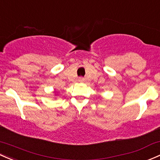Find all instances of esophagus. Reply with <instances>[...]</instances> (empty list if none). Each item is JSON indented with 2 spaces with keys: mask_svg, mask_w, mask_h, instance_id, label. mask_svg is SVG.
<instances>
[{
  "mask_svg": "<svg viewBox=\"0 0 160 160\" xmlns=\"http://www.w3.org/2000/svg\"><path fill=\"white\" fill-rule=\"evenodd\" d=\"M83 81H84L83 78H79L78 79V82H79V83H83Z\"/></svg>",
  "mask_w": 160,
  "mask_h": 160,
  "instance_id": "obj_1",
  "label": "esophagus"
}]
</instances>
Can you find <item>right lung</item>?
Wrapping results in <instances>:
<instances>
[{"instance_id":"right-lung-1","label":"right lung","mask_w":160,"mask_h":160,"mask_svg":"<svg viewBox=\"0 0 160 160\" xmlns=\"http://www.w3.org/2000/svg\"><path fill=\"white\" fill-rule=\"evenodd\" d=\"M54 94H56V92H55V91H54Z\"/></svg>"}]
</instances>
